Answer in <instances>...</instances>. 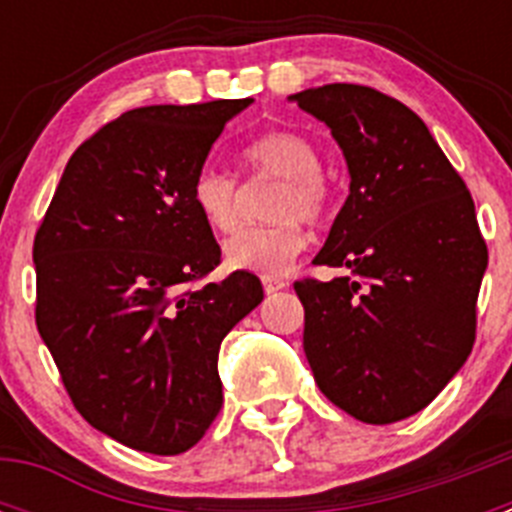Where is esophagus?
Wrapping results in <instances>:
<instances>
[{"label":"esophagus","instance_id":"34e87169","mask_svg":"<svg viewBox=\"0 0 512 512\" xmlns=\"http://www.w3.org/2000/svg\"><path fill=\"white\" fill-rule=\"evenodd\" d=\"M284 287H287V282H284V279H274V277L264 279L266 295H274V292H279V289H284Z\"/></svg>","mask_w":512,"mask_h":512}]
</instances>
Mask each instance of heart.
Listing matches in <instances>:
<instances>
[{
    "mask_svg": "<svg viewBox=\"0 0 512 512\" xmlns=\"http://www.w3.org/2000/svg\"><path fill=\"white\" fill-rule=\"evenodd\" d=\"M248 174L279 179L271 197L274 225H253L230 235L225 243V261L233 269L253 271L261 277H279L297 253L305 248V233L297 216L305 223H323L330 212L328 179L320 171V151L315 140L297 130H271L243 151ZM192 202L207 228L230 233L238 225L241 192L235 176L205 166L192 182Z\"/></svg>",
    "mask_w": 512,
    "mask_h": 512,
    "instance_id": "1",
    "label": "heart"
}]
</instances>
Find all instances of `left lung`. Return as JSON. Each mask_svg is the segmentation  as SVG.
I'll return each instance as SVG.
<instances>
[{
    "label": "left lung",
    "mask_w": 512,
    "mask_h": 512,
    "mask_svg": "<svg viewBox=\"0 0 512 512\" xmlns=\"http://www.w3.org/2000/svg\"><path fill=\"white\" fill-rule=\"evenodd\" d=\"M330 128L351 187L300 279L305 356L320 392L361 423L423 410L472 354L487 246L467 184L425 122L359 84L292 94Z\"/></svg>",
    "instance_id": "left-lung-1"
}]
</instances>
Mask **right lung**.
Wrapping results in <instances>:
<instances>
[{
	"label": "right lung",
	"mask_w": 512,
	"mask_h": 512,
	"mask_svg": "<svg viewBox=\"0 0 512 512\" xmlns=\"http://www.w3.org/2000/svg\"><path fill=\"white\" fill-rule=\"evenodd\" d=\"M253 99L151 104L69 158L35 233V323L81 418L146 454L192 449L223 408L220 343L264 300L220 264L192 182Z\"/></svg>",
	"instance_id": "obj_1"
}]
</instances>
